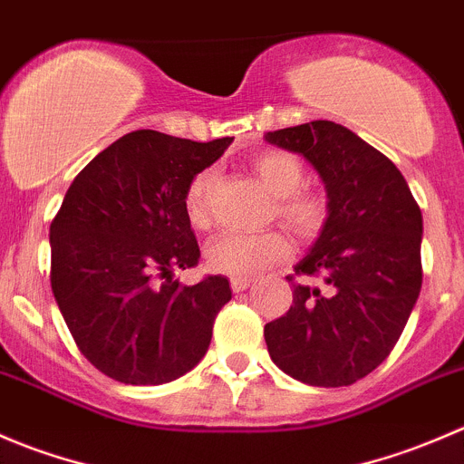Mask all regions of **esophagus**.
Listing matches in <instances>:
<instances>
[{"mask_svg":"<svg viewBox=\"0 0 464 464\" xmlns=\"http://www.w3.org/2000/svg\"><path fill=\"white\" fill-rule=\"evenodd\" d=\"M250 284H252V279H247V277H230V286H232L234 293L246 291V288L250 286Z\"/></svg>","mask_w":464,"mask_h":464,"instance_id":"obj_1","label":"esophagus"}]
</instances>
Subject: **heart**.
Returning a JSON list of instances; mask_svg holds the SVG:
<instances>
[{"label":"heart","mask_w":464,"mask_h":464,"mask_svg":"<svg viewBox=\"0 0 464 464\" xmlns=\"http://www.w3.org/2000/svg\"><path fill=\"white\" fill-rule=\"evenodd\" d=\"M252 171L275 196L273 217H277L284 226L306 241L323 234L332 208L327 196L304 189L306 173L295 155L284 150H266L252 158ZM214 185H217V171L200 169L196 176H191L182 194L187 221L200 230L212 223L209 200H212ZM288 255H291V241L279 230L261 234L226 232L214 238L205 252L209 270L230 277H252L270 264L286 259Z\"/></svg>","instance_id":"1"}]
</instances>
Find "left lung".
Returning <instances> with one entry per match:
<instances>
[{"label":"left lung","instance_id":"1","mask_svg":"<svg viewBox=\"0 0 464 464\" xmlns=\"http://www.w3.org/2000/svg\"><path fill=\"white\" fill-rule=\"evenodd\" d=\"M266 140L314 164L332 208L286 277L291 309L264 327L268 354L302 383L352 386L388 359L420 295V205L386 155L341 123L318 119Z\"/></svg>","mask_w":464,"mask_h":464}]
</instances>
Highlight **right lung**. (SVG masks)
I'll use <instances>...</instances> for the list:
<instances>
[{
    "mask_svg": "<svg viewBox=\"0 0 464 464\" xmlns=\"http://www.w3.org/2000/svg\"><path fill=\"white\" fill-rule=\"evenodd\" d=\"M232 137L191 141L135 130L74 178L49 227L52 291L81 354L128 386H160L198 365L230 282L173 279L198 266L182 209L191 176L217 162Z\"/></svg>",
    "mask_w": 464,
    "mask_h": 464,
    "instance_id": "right-lung-1",
    "label": "right lung"
}]
</instances>
